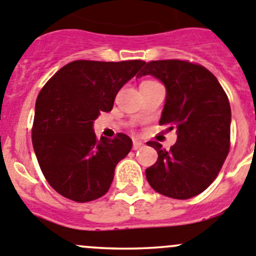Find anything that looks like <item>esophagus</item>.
Masks as SVG:
<instances>
[{"label":"esophagus","instance_id":"obj_1","mask_svg":"<svg viewBox=\"0 0 256 256\" xmlns=\"http://www.w3.org/2000/svg\"><path fill=\"white\" fill-rule=\"evenodd\" d=\"M140 147H143L142 142H138V140H133V150H140Z\"/></svg>","mask_w":256,"mask_h":256}]
</instances>
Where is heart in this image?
Listing matches in <instances>:
<instances>
[{
    "label": "heart",
    "instance_id": "1",
    "mask_svg": "<svg viewBox=\"0 0 256 256\" xmlns=\"http://www.w3.org/2000/svg\"><path fill=\"white\" fill-rule=\"evenodd\" d=\"M150 82H152V80H144L142 84H150ZM142 84H140V85H142Z\"/></svg>",
    "mask_w": 256,
    "mask_h": 256
}]
</instances>
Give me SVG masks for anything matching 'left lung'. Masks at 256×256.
Returning <instances> with one entry per match:
<instances>
[{"label":"left lung","mask_w":256,"mask_h":256,"mask_svg":"<svg viewBox=\"0 0 256 256\" xmlns=\"http://www.w3.org/2000/svg\"><path fill=\"white\" fill-rule=\"evenodd\" d=\"M152 75L166 88L160 124L176 128L177 142L166 150L148 142L158 160L146 170L158 194L186 200L205 191L220 172L230 150L231 109L215 75L182 60L147 62L138 78Z\"/></svg>","instance_id":"1"}]
</instances>
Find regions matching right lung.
Instances as JSON below:
<instances>
[{"instance_id":"1","label":"right lung","mask_w":256,"mask_h":256,"mask_svg":"<svg viewBox=\"0 0 256 256\" xmlns=\"http://www.w3.org/2000/svg\"><path fill=\"white\" fill-rule=\"evenodd\" d=\"M146 62L78 60L62 66L41 89L35 106L32 146L48 184L76 202L108 192L114 170L132 150V140L119 133L96 140L94 120L110 112L126 82Z\"/></svg>"}]
</instances>
